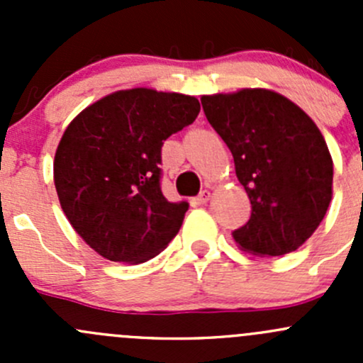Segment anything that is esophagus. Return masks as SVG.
<instances>
[{
  "label": "esophagus",
  "instance_id": "1",
  "mask_svg": "<svg viewBox=\"0 0 363 363\" xmlns=\"http://www.w3.org/2000/svg\"><path fill=\"white\" fill-rule=\"evenodd\" d=\"M208 199H211V191H208V189H203V191L196 196V202H199L200 205H203L208 202Z\"/></svg>",
  "mask_w": 363,
  "mask_h": 363
}]
</instances>
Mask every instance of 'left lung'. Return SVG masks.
I'll use <instances>...</instances> for the list:
<instances>
[{
    "mask_svg": "<svg viewBox=\"0 0 363 363\" xmlns=\"http://www.w3.org/2000/svg\"><path fill=\"white\" fill-rule=\"evenodd\" d=\"M205 117L232 151L251 202L250 221L232 233L252 255L298 250L323 221L334 163L314 121L269 89L202 96Z\"/></svg>",
    "mask_w": 363,
    "mask_h": 363,
    "instance_id": "8db88e82",
    "label": "left lung"
}]
</instances>
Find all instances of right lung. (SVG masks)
I'll return each instance as SVG.
<instances>
[{"mask_svg": "<svg viewBox=\"0 0 363 363\" xmlns=\"http://www.w3.org/2000/svg\"><path fill=\"white\" fill-rule=\"evenodd\" d=\"M200 112L195 96L135 87L84 108L54 156V184L69 225L111 262L155 258L189 205L161 193V147Z\"/></svg>", "mask_w": 363, "mask_h": 363, "instance_id": "obj_1", "label": "right lung"}]
</instances>
